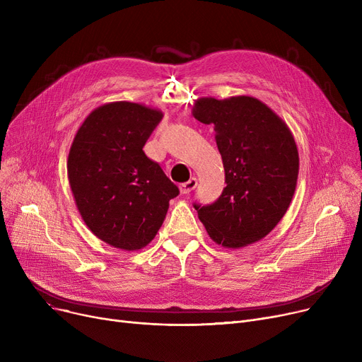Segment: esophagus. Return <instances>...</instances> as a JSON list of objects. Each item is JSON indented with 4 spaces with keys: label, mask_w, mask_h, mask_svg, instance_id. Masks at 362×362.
<instances>
[{
    "label": "esophagus",
    "mask_w": 362,
    "mask_h": 362,
    "mask_svg": "<svg viewBox=\"0 0 362 362\" xmlns=\"http://www.w3.org/2000/svg\"><path fill=\"white\" fill-rule=\"evenodd\" d=\"M197 185H198V180H197L195 177H191L187 182H185V183L180 185V192H182L183 195H186V194H189V192H192L194 189L197 187Z\"/></svg>",
    "instance_id": "esophagus-1"
}]
</instances>
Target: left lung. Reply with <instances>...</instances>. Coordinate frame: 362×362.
<instances>
[{
    "mask_svg": "<svg viewBox=\"0 0 362 362\" xmlns=\"http://www.w3.org/2000/svg\"><path fill=\"white\" fill-rule=\"evenodd\" d=\"M192 114L214 124L226 173L220 198L194 205L206 233L232 250L261 240L286 214L296 189L299 156L291 129L270 107L246 95L198 98Z\"/></svg>",
    "mask_w": 362,
    "mask_h": 362,
    "instance_id": "8db88e82",
    "label": "left lung"
}]
</instances>
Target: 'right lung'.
<instances>
[{
	"label": "right lung",
	"mask_w": 362,
	"mask_h": 362,
	"mask_svg": "<svg viewBox=\"0 0 362 362\" xmlns=\"http://www.w3.org/2000/svg\"><path fill=\"white\" fill-rule=\"evenodd\" d=\"M163 112L117 101L95 108L69 151L67 175L88 229L110 246L138 251L156 238L179 187L144 145Z\"/></svg>",
	"instance_id": "1"
}]
</instances>
